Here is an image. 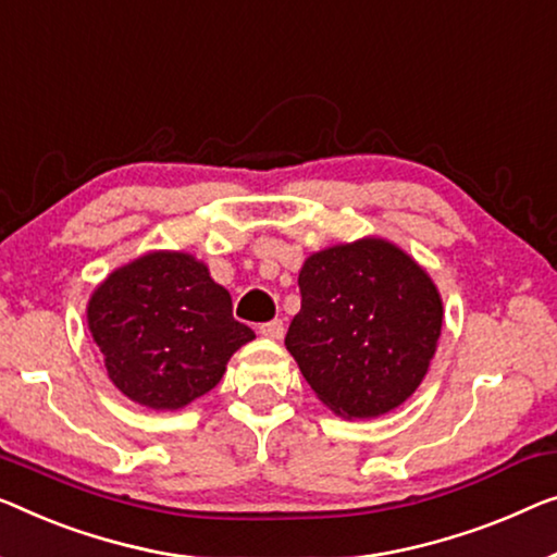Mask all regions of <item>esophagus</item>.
<instances>
[{
    "mask_svg": "<svg viewBox=\"0 0 557 557\" xmlns=\"http://www.w3.org/2000/svg\"><path fill=\"white\" fill-rule=\"evenodd\" d=\"M260 335L262 337H270V339H280L282 335H285V322L282 320H270V322H262L260 327Z\"/></svg>",
    "mask_w": 557,
    "mask_h": 557,
    "instance_id": "obj_1",
    "label": "esophagus"
}]
</instances>
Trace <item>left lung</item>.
I'll use <instances>...</instances> for the list:
<instances>
[{"instance_id": "8db88e82", "label": "left lung", "mask_w": 557, "mask_h": 557, "mask_svg": "<svg viewBox=\"0 0 557 557\" xmlns=\"http://www.w3.org/2000/svg\"><path fill=\"white\" fill-rule=\"evenodd\" d=\"M285 345L314 395L345 418L395 410L418 389L443 327L437 287L385 239L307 257Z\"/></svg>"}]
</instances>
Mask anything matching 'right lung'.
Returning a JSON list of instances; mask_svg holds the SVG:
<instances>
[{"mask_svg":"<svg viewBox=\"0 0 557 557\" xmlns=\"http://www.w3.org/2000/svg\"><path fill=\"white\" fill-rule=\"evenodd\" d=\"M107 375L129 400L177 410L210 393L255 332L232 297L185 252H149L114 270L87 307Z\"/></svg>","mask_w":557,"mask_h":557,"instance_id":"1","label":"right lung"}]
</instances>
